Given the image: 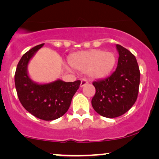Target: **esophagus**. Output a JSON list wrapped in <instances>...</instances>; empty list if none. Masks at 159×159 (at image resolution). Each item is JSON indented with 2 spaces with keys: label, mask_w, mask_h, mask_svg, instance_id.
<instances>
[{
  "label": "esophagus",
  "mask_w": 159,
  "mask_h": 159,
  "mask_svg": "<svg viewBox=\"0 0 159 159\" xmlns=\"http://www.w3.org/2000/svg\"><path fill=\"white\" fill-rule=\"evenodd\" d=\"M88 84L87 81L85 80H81V83H80V87H83L85 85H86Z\"/></svg>",
  "instance_id": "obj_1"
}]
</instances>
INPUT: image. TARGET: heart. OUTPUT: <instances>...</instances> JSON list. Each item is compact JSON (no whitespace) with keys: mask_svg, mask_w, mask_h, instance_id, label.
<instances>
[{"mask_svg":"<svg viewBox=\"0 0 159 159\" xmlns=\"http://www.w3.org/2000/svg\"><path fill=\"white\" fill-rule=\"evenodd\" d=\"M67 61L74 70L85 72L89 77L98 80L111 72L116 63V57L111 52L92 49L70 54Z\"/></svg>","mask_w":159,"mask_h":159,"instance_id":"obj_1","label":"heart"}]
</instances>
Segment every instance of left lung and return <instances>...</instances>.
<instances>
[{
    "instance_id": "8db88e82",
    "label": "left lung",
    "mask_w": 159,
    "mask_h": 159,
    "mask_svg": "<svg viewBox=\"0 0 159 159\" xmlns=\"http://www.w3.org/2000/svg\"><path fill=\"white\" fill-rule=\"evenodd\" d=\"M119 58L115 71L109 77L93 83L96 89L91 105L101 116L114 118L124 115L138 98L140 70L135 56L116 44Z\"/></svg>"
}]
</instances>
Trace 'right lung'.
<instances>
[{
	"instance_id": "1",
	"label": "right lung",
	"mask_w": 159,
	"mask_h": 159,
	"mask_svg": "<svg viewBox=\"0 0 159 159\" xmlns=\"http://www.w3.org/2000/svg\"><path fill=\"white\" fill-rule=\"evenodd\" d=\"M43 45L35 46L22 56L17 65L15 84L18 99L24 109L39 119L53 120L67 112L80 81L67 83L59 79L49 83H39L31 80L28 65Z\"/></svg>"
}]
</instances>
